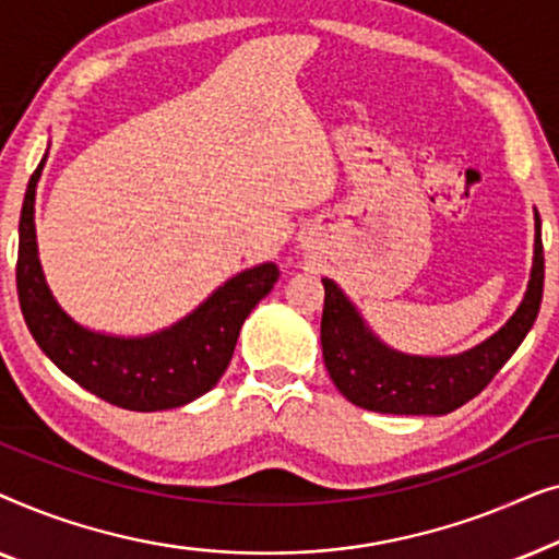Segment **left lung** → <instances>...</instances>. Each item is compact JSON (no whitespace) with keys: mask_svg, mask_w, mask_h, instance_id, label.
Here are the masks:
<instances>
[{"mask_svg":"<svg viewBox=\"0 0 559 559\" xmlns=\"http://www.w3.org/2000/svg\"><path fill=\"white\" fill-rule=\"evenodd\" d=\"M320 320L325 369L356 407L384 415H448L486 389L532 331L545 287L542 221L534 211V259L524 300L493 335L455 356H412L386 346L348 295L323 277Z\"/></svg>","mask_w":559,"mask_h":559,"instance_id":"obj_1","label":"left lung"}]
</instances>
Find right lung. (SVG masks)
Listing matches in <instances>:
<instances>
[{"label":"right lung","mask_w":559,"mask_h":559,"mask_svg":"<svg viewBox=\"0 0 559 559\" xmlns=\"http://www.w3.org/2000/svg\"><path fill=\"white\" fill-rule=\"evenodd\" d=\"M45 159L48 155L27 182L17 251L20 308L37 346L86 392L132 412L175 409L211 392L231 361L243 320L277 282V264L264 262L234 274L193 312L163 331H91L52 297L37 254L35 190Z\"/></svg>","instance_id":"obj_1"}]
</instances>
